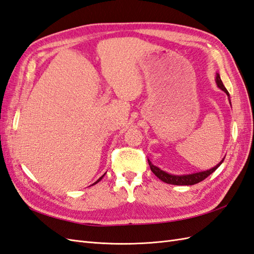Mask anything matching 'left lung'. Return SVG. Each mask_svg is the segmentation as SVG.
Wrapping results in <instances>:
<instances>
[{"label":"left lung","mask_w":254,"mask_h":254,"mask_svg":"<svg viewBox=\"0 0 254 254\" xmlns=\"http://www.w3.org/2000/svg\"><path fill=\"white\" fill-rule=\"evenodd\" d=\"M216 83H217V86L221 90L224 91V92L226 93V95L229 96V101H230V104H231L230 93H229V91L225 89L222 80H221L219 73H217V75H216ZM224 158L222 159V161H221L219 164H217L214 167L210 168V170L198 172V173H193V174H188V175H173V174H170V173H166L165 171H162L161 168H159L158 166L153 165L151 163V161L149 160V159H148V163H149V166H150V168H151V172L159 179H161L162 181H163V183L170 184V185H175V186H192V185L200 183V181H203L204 179H206L208 176H209L210 174H212L214 171H216L217 168L221 164H222V162L224 161Z\"/></svg>","instance_id":"1"}]
</instances>
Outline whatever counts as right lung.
<instances>
[{
	"instance_id": "right-lung-1",
	"label": "right lung",
	"mask_w": 254,
	"mask_h": 254,
	"mask_svg": "<svg viewBox=\"0 0 254 254\" xmlns=\"http://www.w3.org/2000/svg\"><path fill=\"white\" fill-rule=\"evenodd\" d=\"M104 175H105V174H104ZM104 175H103V176H102V177H100V178H99V179H97V180H96V181H95V183H94V184H93V185H95V184H97V183H99V181H101V179H102V178H103V177H104Z\"/></svg>"
}]
</instances>
